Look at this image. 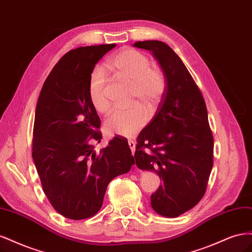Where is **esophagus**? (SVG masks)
<instances>
[{"instance_id": "1", "label": "esophagus", "mask_w": 252, "mask_h": 252, "mask_svg": "<svg viewBox=\"0 0 252 252\" xmlns=\"http://www.w3.org/2000/svg\"><path fill=\"white\" fill-rule=\"evenodd\" d=\"M128 145H129V147H130L131 152H132V155H133L134 151H135V142L130 139V140H128Z\"/></svg>"}]
</instances>
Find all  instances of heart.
Masks as SVG:
<instances>
[{
  "mask_svg": "<svg viewBox=\"0 0 252 252\" xmlns=\"http://www.w3.org/2000/svg\"><path fill=\"white\" fill-rule=\"evenodd\" d=\"M106 67L118 80L130 84V102L127 109H116L105 121V129L109 133L131 136L145 126L148 113H155L165 93V78L157 67L150 66L145 53L132 48H125L111 57ZM108 78L102 68L91 71L88 83V95L91 105L100 113H107L111 104L106 95Z\"/></svg>",
  "mask_w": 252,
  "mask_h": 252,
  "instance_id": "obj_1",
  "label": "heart"
}]
</instances>
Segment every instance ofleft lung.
I'll list each match as a JSON object with an SVG mask.
<instances>
[{
	"label": "left lung",
	"instance_id": "left-lung-1",
	"mask_svg": "<svg viewBox=\"0 0 252 252\" xmlns=\"http://www.w3.org/2000/svg\"><path fill=\"white\" fill-rule=\"evenodd\" d=\"M158 61L165 93L155 118L136 139L135 164L162 180L151 194L158 215L175 218L193 208L206 192L213 165V136L204 97L180 57L159 41L136 42Z\"/></svg>",
	"mask_w": 252,
	"mask_h": 252
}]
</instances>
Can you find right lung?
I'll return each mask as SVG.
<instances>
[{
	"instance_id": "add662e5",
	"label": "right lung",
	"mask_w": 252,
	"mask_h": 252,
	"mask_svg": "<svg viewBox=\"0 0 252 252\" xmlns=\"http://www.w3.org/2000/svg\"><path fill=\"white\" fill-rule=\"evenodd\" d=\"M116 44L72 49L45 81L37 100L32 158L43 191L60 215L70 220L94 217L101 209L109 182L130 170L131 150L114 136L96 154L102 133L88 95L91 71Z\"/></svg>"
}]
</instances>
